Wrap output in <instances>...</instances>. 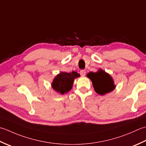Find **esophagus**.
<instances>
[{
  "label": "esophagus",
  "instance_id": "esophagus-1",
  "mask_svg": "<svg viewBox=\"0 0 146 146\" xmlns=\"http://www.w3.org/2000/svg\"><path fill=\"white\" fill-rule=\"evenodd\" d=\"M80 74L82 76H84L86 75V70H81V71H80Z\"/></svg>",
  "mask_w": 146,
  "mask_h": 146
}]
</instances>
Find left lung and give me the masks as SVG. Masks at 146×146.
I'll list each match as a JSON object with an SVG mask.
<instances>
[{"mask_svg":"<svg viewBox=\"0 0 146 146\" xmlns=\"http://www.w3.org/2000/svg\"><path fill=\"white\" fill-rule=\"evenodd\" d=\"M86 76L93 83L94 91L100 95L103 96L110 93L116 88L112 77L102 69L96 72H89Z\"/></svg>","mask_w":146,"mask_h":146,"instance_id":"8db88e82","label":"left lung"}]
</instances>
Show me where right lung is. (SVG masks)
<instances>
[{
    "mask_svg": "<svg viewBox=\"0 0 146 146\" xmlns=\"http://www.w3.org/2000/svg\"><path fill=\"white\" fill-rule=\"evenodd\" d=\"M80 77L77 72H60L53 79L51 84L53 90L58 94H66L72 88L74 79Z\"/></svg>",
    "mask_w": 146,
    "mask_h": 146,
    "instance_id": "right-lung-1",
    "label": "right lung"
}]
</instances>
